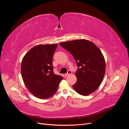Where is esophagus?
<instances>
[{"label": "esophagus", "mask_w": 129, "mask_h": 129, "mask_svg": "<svg viewBox=\"0 0 129 129\" xmlns=\"http://www.w3.org/2000/svg\"><path fill=\"white\" fill-rule=\"evenodd\" d=\"M71 73V71H70V70H68V72H67V73H66V74H65L64 75V76L65 77H67V76H68L69 75H70V74Z\"/></svg>", "instance_id": "1"}]
</instances>
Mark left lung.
I'll return each instance as SVG.
<instances>
[{
	"label": "left lung",
	"mask_w": 129,
	"mask_h": 129,
	"mask_svg": "<svg viewBox=\"0 0 129 129\" xmlns=\"http://www.w3.org/2000/svg\"><path fill=\"white\" fill-rule=\"evenodd\" d=\"M60 45L72 55L77 62V81L72 86L73 89L84 96L93 92L101 85L105 73V61L100 49L85 39L62 42Z\"/></svg>",
	"instance_id": "8db88e82"
}]
</instances>
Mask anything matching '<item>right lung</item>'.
<instances>
[{
	"mask_svg": "<svg viewBox=\"0 0 129 129\" xmlns=\"http://www.w3.org/2000/svg\"><path fill=\"white\" fill-rule=\"evenodd\" d=\"M58 44L39 45L30 49L21 62V75L30 92L40 99H47L57 91L63 79L53 72L52 57Z\"/></svg>",
	"mask_w": 129,
	"mask_h": 129,
	"instance_id": "1",
	"label": "right lung"
}]
</instances>
